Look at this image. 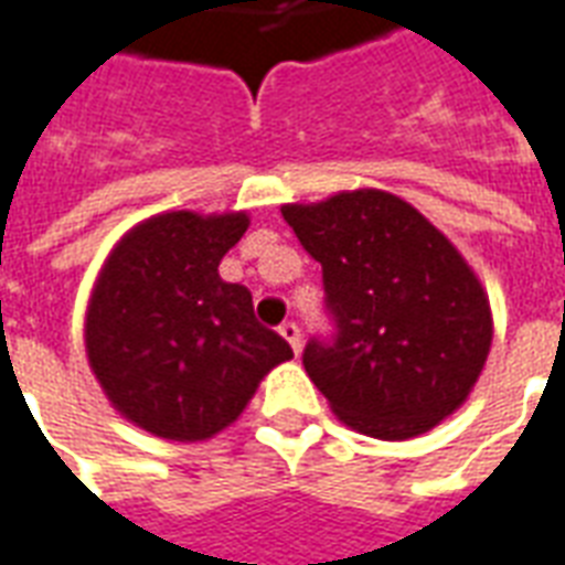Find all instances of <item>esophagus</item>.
Wrapping results in <instances>:
<instances>
[{
  "label": "esophagus",
  "mask_w": 565,
  "mask_h": 565,
  "mask_svg": "<svg viewBox=\"0 0 565 565\" xmlns=\"http://www.w3.org/2000/svg\"><path fill=\"white\" fill-rule=\"evenodd\" d=\"M279 337L286 340L295 352H300V328L295 322H282L279 324Z\"/></svg>",
  "instance_id": "obj_1"
}]
</instances>
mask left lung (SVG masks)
I'll use <instances>...</instances> for the list:
<instances>
[{
	"label": "left lung",
	"mask_w": 565,
	"mask_h": 565,
	"mask_svg": "<svg viewBox=\"0 0 565 565\" xmlns=\"http://www.w3.org/2000/svg\"><path fill=\"white\" fill-rule=\"evenodd\" d=\"M282 220L322 265L331 331L310 337L303 370L340 422L409 439L455 413L493 328L479 279L446 234L379 189L288 204Z\"/></svg>",
	"instance_id": "left-lung-1"
}]
</instances>
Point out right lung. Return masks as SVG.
I'll return each mask as SVG.
<instances>
[{
    "mask_svg": "<svg viewBox=\"0 0 565 565\" xmlns=\"http://www.w3.org/2000/svg\"><path fill=\"white\" fill-rule=\"evenodd\" d=\"M246 213L152 216L110 253L86 316V352L102 388L131 422L177 443L220 434L267 370L291 358L258 324L249 288L222 282L220 262Z\"/></svg>",
    "mask_w": 565,
    "mask_h": 565,
    "instance_id": "1",
    "label": "right lung"
}]
</instances>
